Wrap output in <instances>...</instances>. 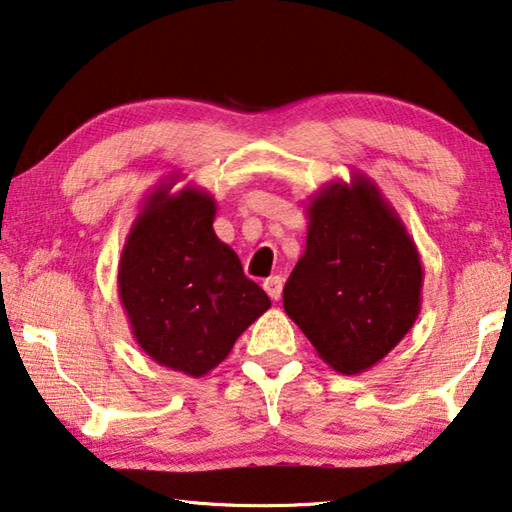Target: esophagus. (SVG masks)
I'll return each instance as SVG.
<instances>
[{
  "label": "esophagus",
  "instance_id": "1",
  "mask_svg": "<svg viewBox=\"0 0 512 512\" xmlns=\"http://www.w3.org/2000/svg\"><path fill=\"white\" fill-rule=\"evenodd\" d=\"M282 286H284L282 277L280 275H271L264 282V291L268 293V297H271V300H280V297H282Z\"/></svg>",
  "mask_w": 512,
  "mask_h": 512
}]
</instances>
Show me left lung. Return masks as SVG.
<instances>
[{
    "mask_svg": "<svg viewBox=\"0 0 512 512\" xmlns=\"http://www.w3.org/2000/svg\"><path fill=\"white\" fill-rule=\"evenodd\" d=\"M309 232L284 286V311L340 374L378 365L421 313L414 239L378 185L353 172L309 199Z\"/></svg>",
    "mask_w": 512,
    "mask_h": 512,
    "instance_id": "left-lung-1",
    "label": "left lung"
}]
</instances>
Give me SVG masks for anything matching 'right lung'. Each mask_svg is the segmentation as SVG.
Segmentation results:
<instances>
[{
	"mask_svg": "<svg viewBox=\"0 0 512 512\" xmlns=\"http://www.w3.org/2000/svg\"><path fill=\"white\" fill-rule=\"evenodd\" d=\"M174 179L147 194L129 228L118 295L138 347L167 369L201 378L271 300L215 235V197L190 183L174 192Z\"/></svg>",
	"mask_w": 512,
	"mask_h": 512,
	"instance_id": "right-lung-1",
	"label": "right lung"
}]
</instances>
